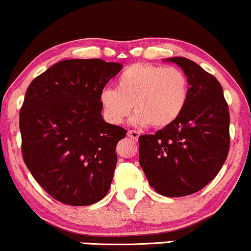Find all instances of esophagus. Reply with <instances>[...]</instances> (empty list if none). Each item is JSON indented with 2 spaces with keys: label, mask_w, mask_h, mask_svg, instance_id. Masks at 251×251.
I'll return each mask as SVG.
<instances>
[{
  "label": "esophagus",
  "mask_w": 251,
  "mask_h": 251,
  "mask_svg": "<svg viewBox=\"0 0 251 251\" xmlns=\"http://www.w3.org/2000/svg\"><path fill=\"white\" fill-rule=\"evenodd\" d=\"M128 136L131 138V140H138V137H140V132L136 131V130H129L128 131Z\"/></svg>",
  "instance_id": "esophagus-1"
}]
</instances>
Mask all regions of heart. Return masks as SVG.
<instances>
[{
  "instance_id": "obj_1",
  "label": "heart",
  "mask_w": 251,
  "mask_h": 251,
  "mask_svg": "<svg viewBox=\"0 0 251 251\" xmlns=\"http://www.w3.org/2000/svg\"><path fill=\"white\" fill-rule=\"evenodd\" d=\"M188 98L187 78L176 67L152 64L128 66L115 88L101 92L103 115L111 125H121L134 107L131 123L137 126H166L178 119Z\"/></svg>"
}]
</instances>
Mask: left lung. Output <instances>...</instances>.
<instances>
[{"label":"left lung","mask_w":251,"mask_h":251,"mask_svg":"<svg viewBox=\"0 0 251 251\" xmlns=\"http://www.w3.org/2000/svg\"><path fill=\"white\" fill-rule=\"evenodd\" d=\"M165 61L177 64L187 76V102L171 125L140 136V164L157 193L185 197L211 182L227 159L229 110L214 75L187 58Z\"/></svg>","instance_id":"left-lung-1"}]
</instances>
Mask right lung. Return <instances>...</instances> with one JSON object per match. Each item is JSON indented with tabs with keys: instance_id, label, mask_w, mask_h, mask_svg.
<instances>
[{
	"instance_id": "right-lung-1",
	"label": "right lung",
	"mask_w": 251,
	"mask_h": 251,
	"mask_svg": "<svg viewBox=\"0 0 251 251\" xmlns=\"http://www.w3.org/2000/svg\"><path fill=\"white\" fill-rule=\"evenodd\" d=\"M122 64L67 59L32 80L20 113L22 154L52 198L87 206L108 193L126 131L101 115L100 95Z\"/></svg>"
}]
</instances>
